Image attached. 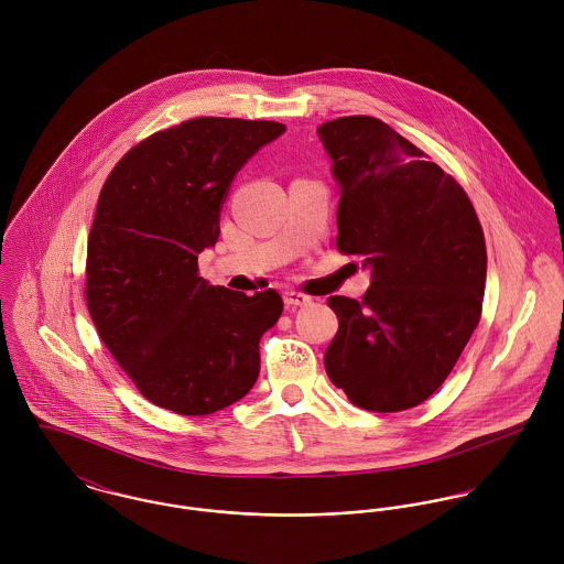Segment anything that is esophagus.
Masks as SVG:
<instances>
[{
  "instance_id": "esophagus-1",
  "label": "esophagus",
  "mask_w": 564,
  "mask_h": 564,
  "mask_svg": "<svg viewBox=\"0 0 564 564\" xmlns=\"http://www.w3.org/2000/svg\"><path fill=\"white\" fill-rule=\"evenodd\" d=\"M284 304L286 306H306V304H311V297L300 291H284Z\"/></svg>"
}]
</instances>
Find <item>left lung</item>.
<instances>
[{
    "mask_svg": "<svg viewBox=\"0 0 564 564\" xmlns=\"http://www.w3.org/2000/svg\"><path fill=\"white\" fill-rule=\"evenodd\" d=\"M317 134L340 193L336 247L371 271L362 302L327 300L338 332L325 371L365 410L419 405L480 322L482 226L463 186L384 121L340 117Z\"/></svg>",
    "mask_w": 564,
    "mask_h": 564,
    "instance_id": "obj_1",
    "label": "left lung"
}]
</instances>
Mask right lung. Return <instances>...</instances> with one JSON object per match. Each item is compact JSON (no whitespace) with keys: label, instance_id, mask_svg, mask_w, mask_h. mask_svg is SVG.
<instances>
[{"label":"right lung","instance_id":"right-lung-1","mask_svg":"<svg viewBox=\"0 0 564 564\" xmlns=\"http://www.w3.org/2000/svg\"><path fill=\"white\" fill-rule=\"evenodd\" d=\"M286 132L278 121L199 117L132 148L108 175L86 253V304L104 345L150 402L210 414L260 373L282 297L213 286L197 256L219 239L237 173Z\"/></svg>","mask_w":564,"mask_h":564}]
</instances>
